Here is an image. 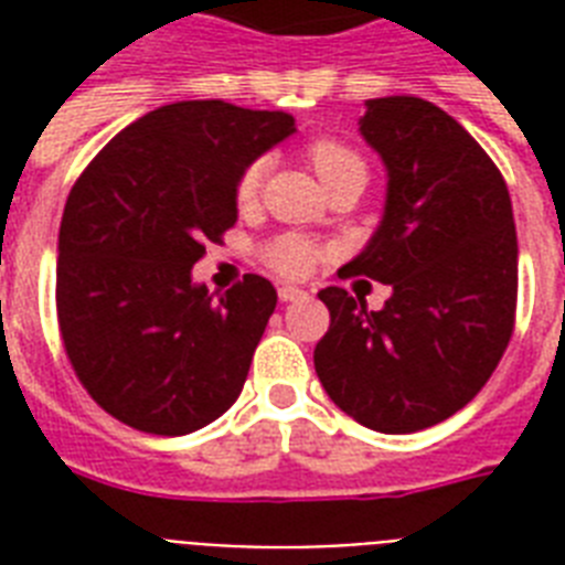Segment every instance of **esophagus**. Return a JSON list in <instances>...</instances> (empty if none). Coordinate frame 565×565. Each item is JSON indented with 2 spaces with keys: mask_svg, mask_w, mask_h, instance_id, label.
Here are the masks:
<instances>
[{
  "mask_svg": "<svg viewBox=\"0 0 565 565\" xmlns=\"http://www.w3.org/2000/svg\"><path fill=\"white\" fill-rule=\"evenodd\" d=\"M278 299L281 301L305 299V290H301V287H290V284H284V287H278Z\"/></svg>",
  "mask_w": 565,
  "mask_h": 565,
  "instance_id": "esophagus-1",
  "label": "esophagus"
}]
</instances>
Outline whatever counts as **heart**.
<instances>
[{
    "instance_id": "heart-1",
    "label": "heart",
    "mask_w": 565,
    "mask_h": 565,
    "mask_svg": "<svg viewBox=\"0 0 565 565\" xmlns=\"http://www.w3.org/2000/svg\"><path fill=\"white\" fill-rule=\"evenodd\" d=\"M308 158L322 184L343 179V175H361V179H366V167H363L361 158L352 149H345L343 143H334V140H319V143H313L308 149ZM260 179H264V163H252L239 175V207H252L255 204L257 193H260ZM266 260L281 275H305L313 266V260H317V248L305 237L287 234V237H278L273 246L266 248Z\"/></svg>"
}]
</instances>
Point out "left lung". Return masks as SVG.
Wrapping results in <instances>:
<instances>
[{"instance_id": "8db88e82", "label": "left lung", "mask_w": 565, "mask_h": 565, "mask_svg": "<svg viewBox=\"0 0 565 565\" xmlns=\"http://www.w3.org/2000/svg\"><path fill=\"white\" fill-rule=\"evenodd\" d=\"M361 137L386 172L384 213L345 269L390 284L381 310L319 299L313 349L331 402L381 434H413L481 393L513 334L519 246L508 184L475 137L419 96L366 102Z\"/></svg>"}]
</instances>
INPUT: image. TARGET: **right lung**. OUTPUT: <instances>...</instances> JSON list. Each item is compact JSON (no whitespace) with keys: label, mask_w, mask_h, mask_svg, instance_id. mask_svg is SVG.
<instances>
[{"label":"right lung","mask_w":565,"mask_h":565,"mask_svg":"<svg viewBox=\"0 0 565 565\" xmlns=\"http://www.w3.org/2000/svg\"><path fill=\"white\" fill-rule=\"evenodd\" d=\"M296 135L284 110L172 102L122 128L75 181L57 234V326L75 375L131 428L184 437L237 402L278 301L260 275L193 278L237 222L239 175Z\"/></svg>","instance_id":"right-lung-1"}]
</instances>
